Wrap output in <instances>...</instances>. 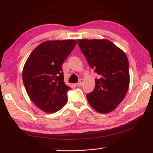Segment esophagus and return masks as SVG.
Returning a JSON list of instances; mask_svg holds the SVG:
<instances>
[{
    "instance_id": "obj_1",
    "label": "esophagus",
    "mask_w": 153,
    "mask_h": 153,
    "mask_svg": "<svg viewBox=\"0 0 153 153\" xmlns=\"http://www.w3.org/2000/svg\"><path fill=\"white\" fill-rule=\"evenodd\" d=\"M83 82H84V79H79V82H77V84H76V86H81L82 85V84H83Z\"/></svg>"
}]
</instances>
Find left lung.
<instances>
[{"label": "left lung", "mask_w": 153, "mask_h": 153, "mask_svg": "<svg viewBox=\"0 0 153 153\" xmlns=\"http://www.w3.org/2000/svg\"><path fill=\"white\" fill-rule=\"evenodd\" d=\"M89 65L99 75L87 94L90 106L100 113L115 110L125 98L129 85V62L125 53L105 39L77 40Z\"/></svg>", "instance_id": "8db88e82"}]
</instances>
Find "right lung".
<instances>
[{
	"label": "right lung",
	"instance_id": "right-lung-1",
	"mask_svg": "<svg viewBox=\"0 0 153 153\" xmlns=\"http://www.w3.org/2000/svg\"><path fill=\"white\" fill-rule=\"evenodd\" d=\"M76 45L74 40L46 41L35 48L25 62L22 74L25 88L42 111L56 112L67 102L71 88L64 82L62 65Z\"/></svg>",
	"mask_w": 153,
	"mask_h": 153
}]
</instances>
